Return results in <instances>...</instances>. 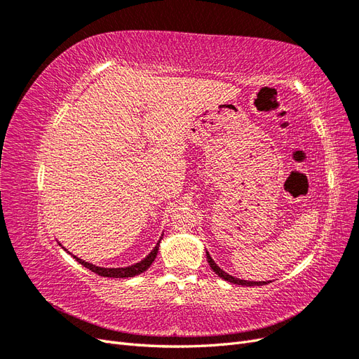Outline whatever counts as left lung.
<instances>
[{"instance_id": "obj_1", "label": "left lung", "mask_w": 359, "mask_h": 359, "mask_svg": "<svg viewBox=\"0 0 359 359\" xmlns=\"http://www.w3.org/2000/svg\"><path fill=\"white\" fill-rule=\"evenodd\" d=\"M206 260H208V264H210V266H211V269L214 271V273H215L217 276H219L220 278H223V280H226V281H229V283L240 285V286H262V285L271 283V281H248V280H241V278H236V277H233V276H231V274L224 273V271L214 262L212 257L210 256L208 252H206Z\"/></svg>"}]
</instances>
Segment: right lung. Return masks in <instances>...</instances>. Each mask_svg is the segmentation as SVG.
Returning a JSON list of instances; mask_svg holds the SVG:
<instances>
[{
	"label": "right lung",
	"instance_id": "obj_1",
	"mask_svg": "<svg viewBox=\"0 0 359 359\" xmlns=\"http://www.w3.org/2000/svg\"><path fill=\"white\" fill-rule=\"evenodd\" d=\"M161 238H163V235L160 236V240L157 241V244L154 245V248L151 250V252H149L142 260H139L137 264H133V265H130V266H121V268L97 266V265H94V264H91V262H86V260H83V259H81V257H78V256H74V255L70 253L69 250H67L66 247H64L61 243H58V244H60L64 250H66V252H67L69 255H72L76 260H78V262H79L81 265H83L85 268H88L90 271H93V273H95V274H99V276H102V277H112V278H128V277H135V276L142 274L144 271H147L151 265H153L154 259H156V256H157V252H158V245H160Z\"/></svg>",
	"mask_w": 359,
	"mask_h": 359
}]
</instances>
